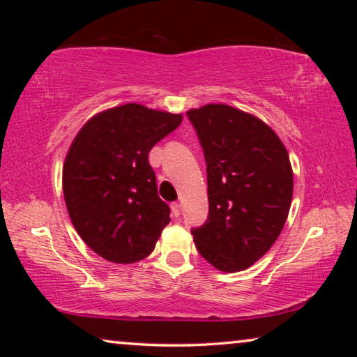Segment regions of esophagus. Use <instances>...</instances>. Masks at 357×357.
Instances as JSON below:
<instances>
[{"instance_id": "34e87169", "label": "esophagus", "mask_w": 357, "mask_h": 357, "mask_svg": "<svg viewBox=\"0 0 357 357\" xmlns=\"http://www.w3.org/2000/svg\"><path fill=\"white\" fill-rule=\"evenodd\" d=\"M172 211H173V215H174V217H179L181 204H179V203H173V204H172Z\"/></svg>"}]
</instances>
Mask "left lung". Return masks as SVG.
<instances>
[{
    "instance_id": "left-lung-1",
    "label": "left lung",
    "mask_w": 357,
    "mask_h": 357,
    "mask_svg": "<svg viewBox=\"0 0 357 357\" xmlns=\"http://www.w3.org/2000/svg\"><path fill=\"white\" fill-rule=\"evenodd\" d=\"M208 173V220L192 228L200 255L223 273L258 261L282 233L293 170L275 132L238 108L208 104L187 112Z\"/></svg>"
}]
</instances>
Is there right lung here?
<instances>
[{
	"instance_id": "right-lung-1",
	"label": "right lung",
	"mask_w": 357,
	"mask_h": 357,
	"mask_svg": "<svg viewBox=\"0 0 357 357\" xmlns=\"http://www.w3.org/2000/svg\"><path fill=\"white\" fill-rule=\"evenodd\" d=\"M181 121L126 104L96 114L72 142L63 167L66 208L84 244L108 261L146 258L170 222L148 154Z\"/></svg>"
}]
</instances>
